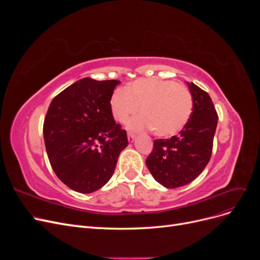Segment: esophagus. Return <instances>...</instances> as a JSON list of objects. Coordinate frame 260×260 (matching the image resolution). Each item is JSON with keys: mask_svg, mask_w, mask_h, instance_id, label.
I'll list each match as a JSON object with an SVG mask.
<instances>
[{"mask_svg": "<svg viewBox=\"0 0 260 260\" xmlns=\"http://www.w3.org/2000/svg\"><path fill=\"white\" fill-rule=\"evenodd\" d=\"M136 137H137L136 133L128 132V140H129V142H133V141H135V139H136Z\"/></svg>", "mask_w": 260, "mask_h": 260, "instance_id": "esophagus-1", "label": "esophagus"}]
</instances>
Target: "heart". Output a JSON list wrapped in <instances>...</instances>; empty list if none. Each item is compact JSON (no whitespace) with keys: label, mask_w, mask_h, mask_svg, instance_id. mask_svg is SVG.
I'll return each mask as SVG.
<instances>
[{"label":"heart","mask_w":260,"mask_h":260,"mask_svg":"<svg viewBox=\"0 0 260 260\" xmlns=\"http://www.w3.org/2000/svg\"><path fill=\"white\" fill-rule=\"evenodd\" d=\"M111 111L117 121H129L135 130L153 129L158 137L178 133L190 119L193 98L186 86L171 80L138 79L124 89H117L111 96Z\"/></svg>","instance_id":"heart-1"}]
</instances>
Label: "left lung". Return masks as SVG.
I'll return each mask as SVG.
<instances>
[{
	"label": "left lung",
	"instance_id": "1",
	"mask_svg": "<svg viewBox=\"0 0 260 260\" xmlns=\"http://www.w3.org/2000/svg\"><path fill=\"white\" fill-rule=\"evenodd\" d=\"M193 98L190 119L170 139L154 141L146 166L157 182L168 188L183 186L200 176L212 153L218 114L208 93L188 83Z\"/></svg>",
	"mask_w": 260,
	"mask_h": 260
}]
</instances>
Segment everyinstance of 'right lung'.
<instances>
[{"label": "right lung", "mask_w": 260, "mask_h": 260, "mask_svg": "<svg viewBox=\"0 0 260 260\" xmlns=\"http://www.w3.org/2000/svg\"><path fill=\"white\" fill-rule=\"evenodd\" d=\"M119 83L83 78L49 106L43 123L46 153L55 175L76 192L92 193L105 185L128 145L127 132L116 123L109 104Z\"/></svg>", "instance_id": "obj_1"}]
</instances>
